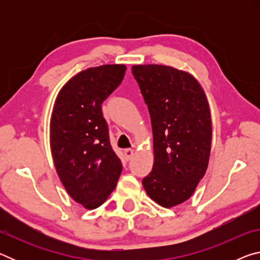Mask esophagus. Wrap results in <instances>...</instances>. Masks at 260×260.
<instances>
[{
	"instance_id": "34e87169",
	"label": "esophagus",
	"mask_w": 260,
	"mask_h": 260,
	"mask_svg": "<svg viewBox=\"0 0 260 260\" xmlns=\"http://www.w3.org/2000/svg\"><path fill=\"white\" fill-rule=\"evenodd\" d=\"M124 153H125L126 159H127V160H129L131 158L133 157V155H134V150H133V149H131V148H128V149H125V150H124Z\"/></svg>"
}]
</instances>
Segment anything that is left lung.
Returning a JSON list of instances; mask_svg holds the SVG:
<instances>
[{"label": "left lung", "mask_w": 260, "mask_h": 260, "mask_svg": "<svg viewBox=\"0 0 260 260\" xmlns=\"http://www.w3.org/2000/svg\"><path fill=\"white\" fill-rule=\"evenodd\" d=\"M153 136L152 171L142 183L164 208L190 199L208 169L212 122L203 88L191 74L166 65H134Z\"/></svg>", "instance_id": "1"}]
</instances>
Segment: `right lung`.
I'll list each match as a JSON object with an SVG mask.
<instances>
[{
  "instance_id": "obj_1",
  "label": "right lung",
  "mask_w": 260,
  "mask_h": 260,
  "mask_svg": "<svg viewBox=\"0 0 260 260\" xmlns=\"http://www.w3.org/2000/svg\"><path fill=\"white\" fill-rule=\"evenodd\" d=\"M126 67L102 65L79 72L57 95L50 148L57 174L77 203L93 210L113 191L122 165L110 144L102 103L120 85Z\"/></svg>"
}]
</instances>
